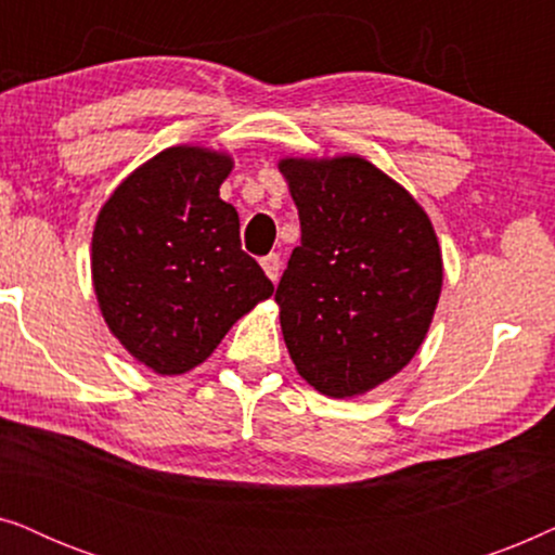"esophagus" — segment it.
Wrapping results in <instances>:
<instances>
[{"label": "esophagus", "instance_id": "34e87169", "mask_svg": "<svg viewBox=\"0 0 555 555\" xmlns=\"http://www.w3.org/2000/svg\"><path fill=\"white\" fill-rule=\"evenodd\" d=\"M260 264H262V270L268 272V278L272 280V283H278V278H280V255H275V253L264 255L262 260H260Z\"/></svg>", "mask_w": 555, "mask_h": 555}]
</instances>
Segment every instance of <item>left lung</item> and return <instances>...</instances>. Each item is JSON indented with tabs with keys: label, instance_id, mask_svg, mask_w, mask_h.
Segmentation results:
<instances>
[{
	"label": "left lung",
	"instance_id": "8db88e82",
	"mask_svg": "<svg viewBox=\"0 0 555 555\" xmlns=\"http://www.w3.org/2000/svg\"><path fill=\"white\" fill-rule=\"evenodd\" d=\"M300 247L280 278L283 338L325 397H356L399 374L427 336L442 253L414 196L361 156L285 158Z\"/></svg>",
	"mask_w": 555,
	"mask_h": 555
}]
</instances>
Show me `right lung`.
I'll list each match as a JSON object with an SVG mask.
<instances>
[{
    "mask_svg": "<svg viewBox=\"0 0 555 555\" xmlns=\"http://www.w3.org/2000/svg\"><path fill=\"white\" fill-rule=\"evenodd\" d=\"M232 158L173 146L105 202L93 232L98 306L126 351L173 376L199 366L272 283L242 253L240 217L219 199Z\"/></svg>",
    "mask_w": 555,
    "mask_h": 555,
    "instance_id": "1",
    "label": "right lung"
}]
</instances>
